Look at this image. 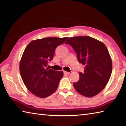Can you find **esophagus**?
Segmentation results:
<instances>
[{"label": "esophagus", "mask_w": 126, "mask_h": 126, "mask_svg": "<svg viewBox=\"0 0 126 126\" xmlns=\"http://www.w3.org/2000/svg\"><path fill=\"white\" fill-rule=\"evenodd\" d=\"M64 73L65 74H70V72H66V71H64Z\"/></svg>", "instance_id": "34e87169"}]
</instances>
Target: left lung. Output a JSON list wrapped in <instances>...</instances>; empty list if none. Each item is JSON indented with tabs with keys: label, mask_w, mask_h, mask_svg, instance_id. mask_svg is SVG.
Here are the masks:
<instances>
[{
	"label": "left lung",
	"mask_w": 126,
	"mask_h": 126,
	"mask_svg": "<svg viewBox=\"0 0 126 126\" xmlns=\"http://www.w3.org/2000/svg\"><path fill=\"white\" fill-rule=\"evenodd\" d=\"M65 44L72 47L79 62L85 65L83 73H79V79L73 83L74 88L85 97L97 95L111 76L112 62L107 48L102 42L88 36L69 38Z\"/></svg>",
	"instance_id": "8db88e82"
}]
</instances>
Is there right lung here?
<instances>
[{"label":"right lung","mask_w":126,"mask_h":126,"mask_svg":"<svg viewBox=\"0 0 126 126\" xmlns=\"http://www.w3.org/2000/svg\"><path fill=\"white\" fill-rule=\"evenodd\" d=\"M67 39L44 38L33 40L25 48L20 62V73L25 86L36 96H49L58 88L63 72L49 69L47 65L53 58L55 48Z\"/></svg>","instance_id":"1"}]
</instances>
